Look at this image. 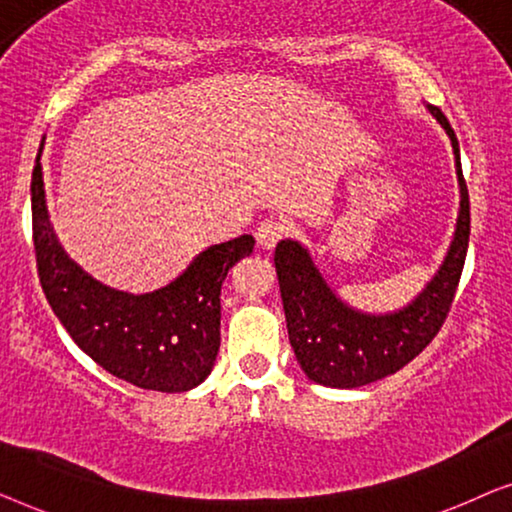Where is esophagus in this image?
Wrapping results in <instances>:
<instances>
[{"label":"esophagus","instance_id":"34e87169","mask_svg":"<svg viewBox=\"0 0 512 512\" xmlns=\"http://www.w3.org/2000/svg\"><path fill=\"white\" fill-rule=\"evenodd\" d=\"M286 235H289V226H286L284 221L268 219L258 226L256 242H258V247H263V249H275L277 242L284 240Z\"/></svg>","mask_w":512,"mask_h":512}]
</instances>
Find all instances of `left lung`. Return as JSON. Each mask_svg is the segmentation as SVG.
Here are the masks:
<instances>
[{
	"label": "left lung",
	"instance_id": "8db88e82",
	"mask_svg": "<svg viewBox=\"0 0 512 512\" xmlns=\"http://www.w3.org/2000/svg\"><path fill=\"white\" fill-rule=\"evenodd\" d=\"M429 111L452 142L461 202L454 240L438 275L408 307L391 314L354 310L331 291L303 244L282 240L275 249L291 347L305 375L324 387H363L408 366L436 338L452 307L471 235V202L461 174L457 135L443 111L431 104Z\"/></svg>",
	"mask_w": 512,
	"mask_h": 512
}]
</instances>
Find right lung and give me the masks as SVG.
Instances as JSON below:
<instances>
[{"mask_svg": "<svg viewBox=\"0 0 512 512\" xmlns=\"http://www.w3.org/2000/svg\"><path fill=\"white\" fill-rule=\"evenodd\" d=\"M32 240L41 289L72 340L118 380L177 394L212 373L221 347V286L254 237L214 244L163 289L132 296L83 272L48 221L44 174L32 172Z\"/></svg>", "mask_w": 512, "mask_h": 512, "instance_id": "1", "label": "right lung"}]
</instances>
